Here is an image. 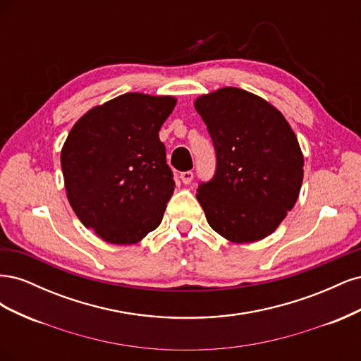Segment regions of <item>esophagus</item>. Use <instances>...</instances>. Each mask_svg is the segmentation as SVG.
I'll return each instance as SVG.
<instances>
[{
  "instance_id": "1",
  "label": "esophagus",
  "mask_w": 361,
  "mask_h": 361,
  "mask_svg": "<svg viewBox=\"0 0 361 361\" xmlns=\"http://www.w3.org/2000/svg\"><path fill=\"white\" fill-rule=\"evenodd\" d=\"M192 178H194V173L192 171H183V173H180V179H182V182L185 185L190 183L192 180Z\"/></svg>"
}]
</instances>
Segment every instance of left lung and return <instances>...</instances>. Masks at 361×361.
<instances>
[{
	"mask_svg": "<svg viewBox=\"0 0 361 361\" xmlns=\"http://www.w3.org/2000/svg\"><path fill=\"white\" fill-rule=\"evenodd\" d=\"M214 141L216 170L197 200L214 231L235 244L276 231L300 195L304 157L276 106L236 87L194 102Z\"/></svg>",
	"mask_w": 361,
	"mask_h": 361,
	"instance_id": "1",
	"label": "left lung"
}]
</instances>
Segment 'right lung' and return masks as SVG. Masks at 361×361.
<instances>
[{
  "label": "right lung",
  "instance_id": "1",
  "mask_svg": "<svg viewBox=\"0 0 361 361\" xmlns=\"http://www.w3.org/2000/svg\"><path fill=\"white\" fill-rule=\"evenodd\" d=\"M176 97L125 93L87 111L61 149L68 200L104 241L130 245L161 224L174 191L159 129Z\"/></svg>",
  "mask_w": 361,
  "mask_h": 361
}]
</instances>
